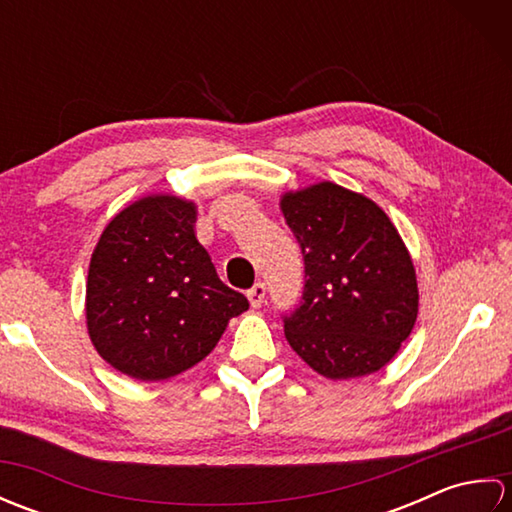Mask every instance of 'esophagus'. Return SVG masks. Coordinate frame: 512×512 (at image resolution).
I'll return each mask as SVG.
<instances>
[{
    "label": "esophagus",
    "instance_id": "obj_1",
    "mask_svg": "<svg viewBox=\"0 0 512 512\" xmlns=\"http://www.w3.org/2000/svg\"><path fill=\"white\" fill-rule=\"evenodd\" d=\"M246 297H248V301H250V306L259 308V306H262V303L266 301V286L262 284V281H259V284H255L253 288H250V290L246 292Z\"/></svg>",
    "mask_w": 512,
    "mask_h": 512
}]
</instances>
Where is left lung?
Returning <instances> with one entry per match:
<instances>
[{
    "label": "left lung",
    "instance_id": "left-lung-1",
    "mask_svg": "<svg viewBox=\"0 0 512 512\" xmlns=\"http://www.w3.org/2000/svg\"><path fill=\"white\" fill-rule=\"evenodd\" d=\"M281 211L306 264L299 306L281 317L290 347L325 378L378 372L418 317L416 270L394 224L332 182L284 195Z\"/></svg>",
    "mask_w": 512,
    "mask_h": 512
}]
</instances>
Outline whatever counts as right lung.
Wrapping results in <instances>:
<instances>
[{
	"instance_id": "add662e5",
	"label": "right lung",
	"mask_w": 512,
	"mask_h": 512,
	"mask_svg": "<svg viewBox=\"0 0 512 512\" xmlns=\"http://www.w3.org/2000/svg\"><path fill=\"white\" fill-rule=\"evenodd\" d=\"M195 206L151 195L107 224L88 273L90 339L107 363L138 380L200 363L248 299L217 277L193 233Z\"/></svg>"
}]
</instances>
